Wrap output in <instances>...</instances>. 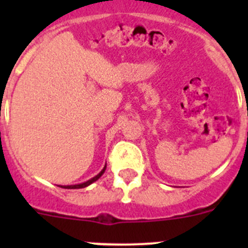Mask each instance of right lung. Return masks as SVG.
Instances as JSON below:
<instances>
[{
  "mask_svg": "<svg viewBox=\"0 0 248 248\" xmlns=\"http://www.w3.org/2000/svg\"><path fill=\"white\" fill-rule=\"evenodd\" d=\"M106 168H107V164L106 166H104V168L102 169V171L99 172L98 175H96V176L94 177H92V179H90L89 181H86V182H82V184H78V185H71V186H60V187H62V188H68V189H77V188H84V187H87L89 186V185H91L92 182H94V181H97V180L99 179V177L102 176V175H103V172L106 171Z\"/></svg>",
  "mask_w": 248,
  "mask_h": 248,
  "instance_id": "1",
  "label": "right lung"
}]
</instances>
